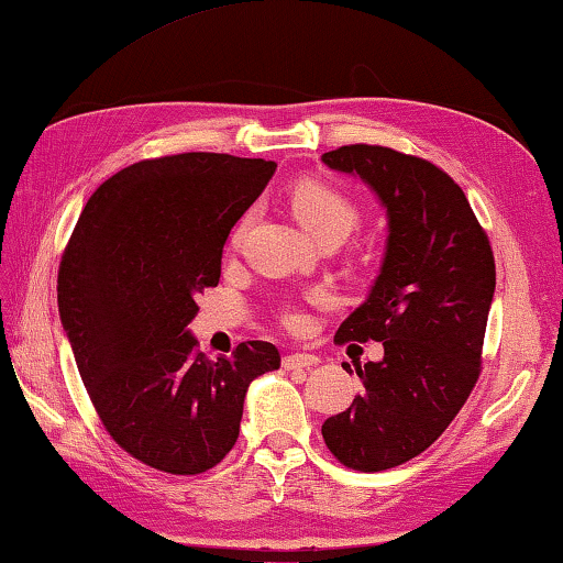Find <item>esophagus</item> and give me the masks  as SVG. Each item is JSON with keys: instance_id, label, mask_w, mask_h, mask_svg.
<instances>
[{"instance_id": "34e87169", "label": "esophagus", "mask_w": 563, "mask_h": 563, "mask_svg": "<svg viewBox=\"0 0 563 563\" xmlns=\"http://www.w3.org/2000/svg\"><path fill=\"white\" fill-rule=\"evenodd\" d=\"M317 364H319V356L301 354V352L287 354V356L282 358V366L287 368V372H294V368H311V366H317Z\"/></svg>"}]
</instances>
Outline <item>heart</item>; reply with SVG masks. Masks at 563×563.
Segmentation results:
<instances>
[{
  "label": "heart",
  "instance_id": "heart-1",
  "mask_svg": "<svg viewBox=\"0 0 563 563\" xmlns=\"http://www.w3.org/2000/svg\"><path fill=\"white\" fill-rule=\"evenodd\" d=\"M289 207L294 217L299 219V224L314 239L324 234L346 236L358 224V207L354 205V199L334 184L319 179H301L294 184L289 191ZM246 221L249 217L234 227L232 242H239V236L244 234ZM284 321L297 329L303 319L297 311H287Z\"/></svg>",
  "mask_w": 563,
  "mask_h": 563
}]
</instances>
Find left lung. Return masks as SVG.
Listing matches in <instances>:
<instances>
[{"label":"left lung","instance_id":"1","mask_svg":"<svg viewBox=\"0 0 563 563\" xmlns=\"http://www.w3.org/2000/svg\"><path fill=\"white\" fill-rule=\"evenodd\" d=\"M321 162L368 184L389 221L382 272L334 336L382 342L384 358L356 366L364 391L321 427L344 466L384 472L434 444L472 394L494 252L462 187L431 162L372 144L339 146Z\"/></svg>","mask_w":563,"mask_h":563}]
</instances>
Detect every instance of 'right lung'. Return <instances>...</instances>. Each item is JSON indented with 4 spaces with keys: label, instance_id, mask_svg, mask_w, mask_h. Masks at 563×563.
<instances>
[{
    "label": "right lung",
    "instance_id": "add662e5",
    "mask_svg": "<svg viewBox=\"0 0 563 563\" xmlns=\"http://www.w3.org/2000/svg\"><path fill=\"white\" fill-rule=\"evenodd\" d=\"M274 169L211 152L136 162L89 197L62 254L59 317L89 399L109 437L159 472L217 466L236 444L249 384L282 364L269 342L211 362L187 329Z\"/></svg>",
    "mask_w": 563,
    "mask_h": 563
}]
</instances>
